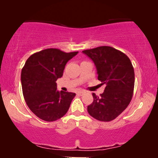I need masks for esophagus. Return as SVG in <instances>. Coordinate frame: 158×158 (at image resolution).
<instances>
[{
    "mask_svg": "<svg viewBox=\"0 0 158 158\" xmlns=\"http://www.w3.org/2000/svg\"><path fill=\"white\" fill-rule=\"evenodd\" d=\"M85 93V92L83 91V90H80V91L77 92V94H78V95H79V96H82Z\"/></svg>",
    "mask_w": 158,
    "mask_h": 158,
    "instance_id": "obj_1",
    "label": "esophagus"
}]
</instances>
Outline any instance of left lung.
Segmentation results:
<instances>
[{
  "instance_id": "8db88e82",
  "label": "left lung",
  "mask_w": 158,
  "mask_h": 158,
  "mask_svg": "<svg viewBox=\"0 0 158 158\" xmlns=\"http://www.w3.org/2000/svg\"><path fill=\"white\" fill-rule=\"evenodd\" d=\"M83 53L94 61L98 79L106 85L99 97L93 93L94 101L88 106L91 117L109 122L117 117L131 102L135 88V71L129 58L123 52L108 46L85 50Z\"/></svg>"
}]
</instances>
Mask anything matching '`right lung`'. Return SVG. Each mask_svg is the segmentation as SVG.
<instances>
[{"mask_svg": "<svg viewBox=\"0 0 158 158\" xmlns=\"http://www.w3.org/2000/svg\"><path fill=\"white\" fill-rule=\"evenodd\" d=\"M78 52L45 49L25 62L21 75L23 97L32 113L42 120L56 121L68 112L76 94L59 91L56 81L63 76L67 62Z\"/></svg>", "mask_w": 158, "mask_h": 158, "instance_id": "1", "label": "right lung"}]
</instances>
